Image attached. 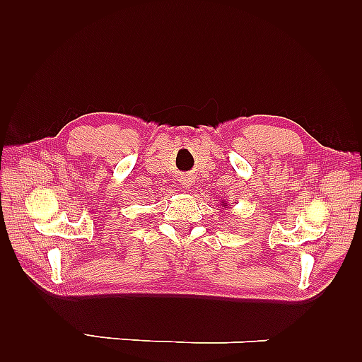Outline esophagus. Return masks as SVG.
I'll list each match as a JSON object with an SVG mask.
<instances>
[{"mask_svg":"<svg viewBox=\"0 0 362 362\" xmlns=\"http://www.w3.org/2000/svg\"><path fill=\"white\" fill-rule=\"evenodd\" d=\"M181 184L184 185L185 189H190V185H192V180H190V178H187V177H182V178H181Z\"/></svg>","mask_w":362,"mask_h":362,"instance_id":"esophagus-1","label":"esophagus"}]
</instances>
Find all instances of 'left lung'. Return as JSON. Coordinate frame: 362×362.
<instances>
[{
  "label": "left lung",
  "instance_id": "1",
  "mask_svg": "<svg viewBox=\"0 0 362 362\" xmlns=\"http://www.w3.org/2000/svg\"><path fill=\"white\" fill-rule=\"evenodd\" d=\"M221 205H222L223 208H228V206H229V204H228L226 201H222V204H221Z\"/></svg>",
  "mask_w": 362,
  "mask_h": 362
}]
</instances>
